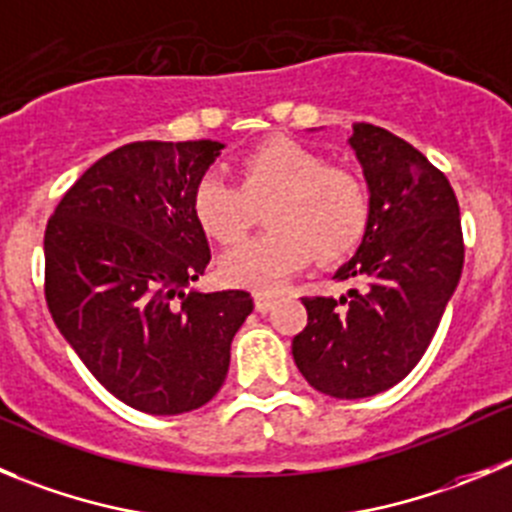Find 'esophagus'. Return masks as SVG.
<instances>
[{
  "label": "esophagus",
  "mask_w": 512,
  "mask_h": 512,
  "mask_svg": "<svg viewBox=\"0 0 512 512\" xmlns=\"http://www.w3.org/2000/svg\"><path fill=\"white\" fill-rule=\"evenodd\" d=\"M272 305H275V295H272V293H255V308L260 310V313H267Z\"/></svg>",
  "instance_id": "1"
}]
</instances>
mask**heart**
Instances as JSON below:
<instances>
[{
  "label": "heart",
  "mask_w": 512,
  "mask_h": 512,
  "mask_svg": "<svg viewBox=\"0 0 512 512\" xmlns=\"http://www.w3.org/2000/svg\"><path fill=\"white\" fill-rule=\"evenodd\" d=\"M265 209L270 232L240 242L219 260V278L234 288L275 290L315 257L333 262L364 240L369 194L353 171L328 166L318 151L270 138L240 159V186L207 171L191 189V212L217 242L240 240Z\"/></svg>",
  "instance_id": "1"
}]
</instances>
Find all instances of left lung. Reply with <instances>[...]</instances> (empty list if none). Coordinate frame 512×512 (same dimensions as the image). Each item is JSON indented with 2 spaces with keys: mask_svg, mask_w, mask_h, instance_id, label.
I'll return each instance as SVG.
<instances>
[{
  "mask_svg": "<svg viewBox=\"0 0 512 512\" xmlns=\"http://www.w3.org/2000/svg\"><path fill=\"white\" fill-rule=\"evenodd\" d=\"M348 146L369 186V227L336 280L341 298H303L293 358L313 389L364 399L399 384L427 351L465 262L450 181L412 143L356 123Z\"/></svg>",
  "mask_w": 512,
  "mask_h": 512,
  "instance_id": "obj_1",
  "label": "left lung"
}]
</instances>
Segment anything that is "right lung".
Segmentation results:
<instances>
[{
	"label": "right lung",
	"instance_id": "add662e5",
	"mask_svg": "<svg viewBox=\"0 0 512 512\" xmlns=\"http://www.w3.org/2000/svg\"><path fill=\"white\" fill-rule=\"evenodd\" d=\"M219 141H136L95 161L45 229L52 321L90 374L128 407L186 414L229 371V348L252 313L245 290L197 293L212 252L191 189Z\"/></svg>",
	"mask_w": 512,
	"mask_h": 512
}]
</instances>
